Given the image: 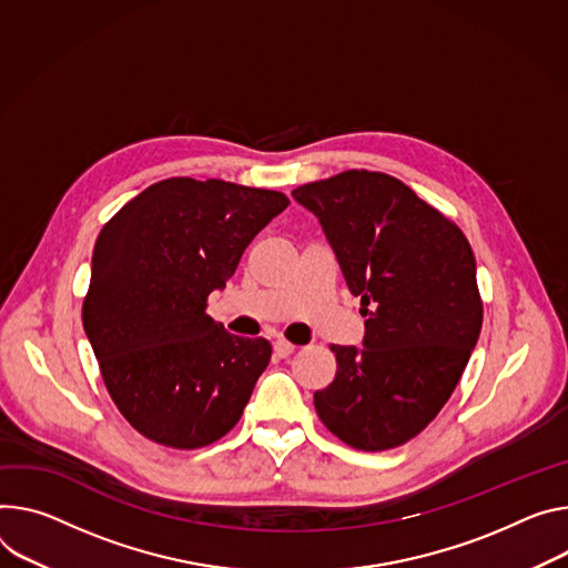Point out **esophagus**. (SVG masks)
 <instances>
[{"instance_id":"obj_1","label":"esophagus","mask_w":568,"mask_h":568,"mask_svg":"<svg viewBox=\"0 0 568 568\" xmlns=\"http://www.w3.org/2000/svg\"><path fill=\"white\" fill-rule=\"evenodd\" d=\"M294 344L292 342H287V339H283V337H278L276 342H274V351H276V355L278 357H287V355H292L294 353Z\"/></svg>"}]
</instances>
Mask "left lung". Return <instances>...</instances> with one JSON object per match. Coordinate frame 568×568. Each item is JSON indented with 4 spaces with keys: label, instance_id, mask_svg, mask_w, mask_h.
<instances>
[{
    "label": "left lung",
    "instance_id": "obj_1",
    "mask_svg": "<svg viewBox=\"0 0 568 568\" xmlns=\"http://www.w3.org/2000/svg\"><path fill=\"white\" fill-rule=\"evenodd\" d=\"M313 211L359 296L365 346H337L315 392L322 424L378 453L417 437L450 398L483 328L474 248L459 226L398 179L346 170L292 190Z\"/></svg>",
    "mask_w": 568,
    "mask_h": 568
}]
</instances>
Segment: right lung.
Here are the masks:
<instances>
[{"label": "right lung", "mask_w": 568, "mask_h": 568, "mask_svg": "<svg viewBox=\"0 0 568 568\" xmlns=\"http://www.w3.org/2000/svg\"><path fill=\"white\" fill-rule=\"evenodd\" d=\"M287 205L276 190L174 176L99 231L83 328L113 403L146 439L192 450L240 422L272 344L231 335L205 307Z\"/></svg>", "instance_id": "1"}]
</instances>
